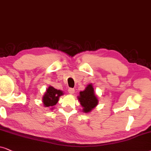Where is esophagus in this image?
<instances>
[{
    "instance_id": "esophagus-1",
    "label": "esophagus",
    "mask_w": 151,
    "mask_h": 151,
    "mask_svg": "<svg viewBox=\"0 0 151 151\" xmlns=\"http://www.w3.org/2000/svg\"><path fill=\"white\" fill-rule=\"evenodd\" d=\"M74 91H75V90H74V88H69V89H68V92H69V93L71 94H74Z\"/></svg>"
}]
</instances>
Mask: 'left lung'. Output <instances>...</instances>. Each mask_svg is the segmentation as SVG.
<instances>
[{"label": "left lung", "instance_id": "left-lung-1", "mask_svg": "<svg viewBox=\"0 0 151 151\" xmlns=\"http://www.w3.org/2000/svg\"><path fill=\"white\" fill-rule=\"evenodd\" d=\"M78 99L83 107V112H89L95 108L98 104V99L94 92V88L92 84H89L83 91L79 92Z\"/></svg>", "mask_w": 151, "mask_h": 151}]
</instances>
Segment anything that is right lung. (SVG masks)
Returning a JSON list of instances; mask_svg holds the SVG:
<instances>
[{
  "instance_id": "1",
  "label": "right lung",
  "mask_w": 151,
  "mask_h": 151,
  "mask_svg": "<svg viewBox=\"0 0 151 151\" xmlns=\"http://www.w3.org/2000/svg\"><path fill=\"white\" fill-rule=\"evenodd\" d=\"M61 90H57L52 86H50L46 90L45 94L43 96V103L45 107H53L59 101V97L63 95Z\"/></svg>"
}]
</instances>
